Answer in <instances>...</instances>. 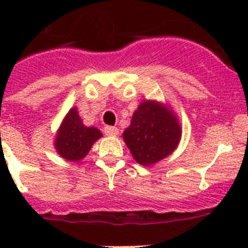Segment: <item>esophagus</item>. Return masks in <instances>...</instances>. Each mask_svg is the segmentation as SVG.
<instances>
[{
    "instance_id": "34e87169",
    "label": "esophagus",
    "mask_w": 248,
    "mask_h": 248,
    "mask_svg": "<svg viewBox=\"0 0 248 248\" xmlns=\"http://www.w3.org/2000/svg\"><path fill=\"white\" fill-rule=\"evenodd\" d=\"M104 133L105 135H108V137H115V135H118L119 130H118V128H115V126L107 125L104 128Z\"/></svg>"
}]
</instances>
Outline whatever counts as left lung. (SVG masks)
Here are the masks:
<instances>
[{
	"mask_svg": "<svg viewBox=\"0 0 248 248\" xmlns=\"http://www.w3.org/2000/svg\"><path fill=\"white\" fill-rule=\"evenodd\" d=\"M123 138L135 161L148 166L176 149L181 128L171 111L159 103L146 100L139 105Z\"/></svg>",
	"mask_w": 248,
	"mask_h": 248,
	"instance_id": "1",
	"label": "left lung"
}]
</instances>
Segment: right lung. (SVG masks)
<instances>
[{
	"instance_id": "obj_1",
	"label": "right lung",
	"mask_w": 248,
	"mask_h": 248,
	"mask_svg": "<svg viewBox=\"0 0 248 248\" xmlns=\"http://www.w3.org/2000/svg\"><path fill=\"white\" fill-rule=\"evenodd\" d=\"M102 137L97 128L83 125L78 111L72 108L59 128L56 139V149L58 154L65 160L77 161L88 154L93 143Z\"/></svg>"
}]
</instances>
